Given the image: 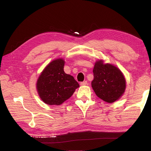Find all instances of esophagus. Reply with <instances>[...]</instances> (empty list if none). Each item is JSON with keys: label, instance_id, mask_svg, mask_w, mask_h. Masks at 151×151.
<instances>
[{"label": "esophagus", "instance_id": "34e87169", "mask_svg": "<svg viewBox=\"0 0 151 151\" xmlns=\"http://www.w3.org/2000/svg\"><path fill=\"white\" fill-rule=\"evenodd\" d=\"M81 86H85L86 84H88V82L87 81H84V82H82V83H81L80 84Z\"/></svg>", "mask_w": 151, "mask_h": 151}]
</instances>
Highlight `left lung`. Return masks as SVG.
Segmentation results:
<instances>
[{"label": "left lung", "instance_id": "left-lung-1", "mask_svg": "<svg viewBox=\"0 0 151 151\" xmlns=\"http://www.w3.org/2000/svg\"><path fill=\"white\" fill-rule=\"evenodd\" d=\"M94 79L91 83L95 94L109 103L115 102L124 93L126 81L119 68L99 60L93 68Z\"/></svg>", "mask_w": 151, "mask_h": 151}]
</instances>
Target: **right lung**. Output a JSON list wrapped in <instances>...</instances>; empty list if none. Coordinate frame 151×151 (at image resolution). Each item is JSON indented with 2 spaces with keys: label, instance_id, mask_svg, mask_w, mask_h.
<instances>
[{
  "label": "right lung",
  "instance_id": "add662e5",
  "mask_svg": "<svg viewBox=\"0 0 151 151\" xmlns=\"http://www.w3.org/2000/svg\"><path fill=\"white\" fill-rule=\"evenodd\" d=\"M65 61L58 58L50 62L39 76L36 89L42 101L49 105H60L72 96L79 87L74 77L63 70Z\"/></svg>",
  "mask_w": 151,
  "mask_h": 151
}]
</instances>
